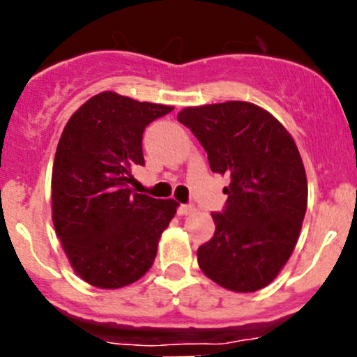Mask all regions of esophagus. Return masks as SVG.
<instances>
[{
	"label": "esophagus",
	"instance_id": "1",
	"mask_svg": "<svg viewBox=\"0 0 357 357\" xmlns=\"http://www.w3.org/2000/svg\"><path fill=\"white\" fill-rule=\"evenodd\" d=\"M197 208H195V205H179L178 207V214L179 215H190V214H193V212H195Z\"/></svg>",
	"mask_w": 357,
	"mask_h": 357
}]
</instances>
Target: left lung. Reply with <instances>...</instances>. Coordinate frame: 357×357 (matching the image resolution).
Instances as JSON below:
<instances>
[{"label":"left lung","mask_w":357,"mask_h":357,"mask_svg":"<svg viewBox=\"0 0 357 357\" xmlns=\"http://www.w3.org/2000/svg\"><path fill=\"white\" fill-rule=\"evenodd\" d=\"M178 121L207 152L212 172L229 178L215 231L197 250L207 278L231 291L264 289L297 245L307 208V178L290 132L248 102L186 107Z\"/></svg>","instance_id":"8db88e82"}]
</instances>
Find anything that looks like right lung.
Listing matches in <instances>:
<instances>
[{
    "label": "right lung",
    "instance_id": "add662e5",
    "mask_svg": "<svg viewBox=\"0 0 357 357\" xmlns=\"http://www.w3.org/2000/svg\"><path fill=\"white\" fill-rule=\"evenodd\" d=\"M172 107L103 91L72 114L52 172V218L70 266L86 283L122 289L157 255L178 202L132 193L131 169L145 164L143 131Z\"/></svg>",
    "mask_w": 357,
    "mask_h": 357
}]
</instances>
